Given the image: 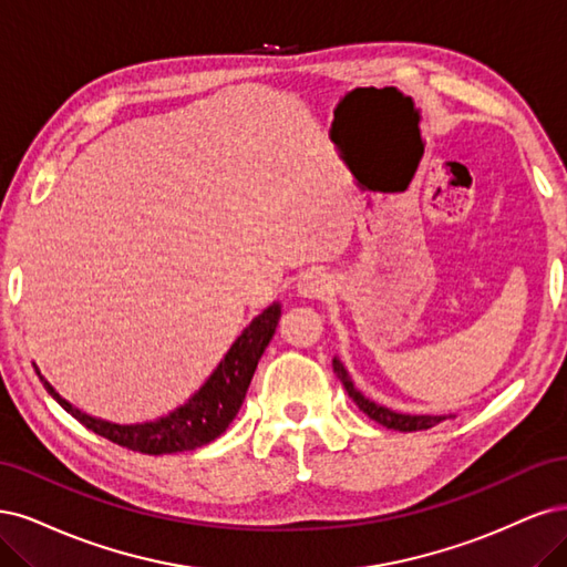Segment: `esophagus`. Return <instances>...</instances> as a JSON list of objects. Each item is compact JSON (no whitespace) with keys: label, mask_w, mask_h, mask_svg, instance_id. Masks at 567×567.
I'll return each mask as SVG.
<instances>
[{"label":"esophagus","mask_w":567,"mask_h":567,"mask_svg":"<svg viewBox=\"0 0 567 567\" xmlns=\"http://www.w3.org/2000/svg\"><path fill=\"white\" fill-rule=\"evenodd\" d=\"M297 289H299V295H303L308 299H320L327 295V289H330V276H327V272L320 268H310L299 278Z\"/></svg>","instance_id":"34e87169"}]
</instances>
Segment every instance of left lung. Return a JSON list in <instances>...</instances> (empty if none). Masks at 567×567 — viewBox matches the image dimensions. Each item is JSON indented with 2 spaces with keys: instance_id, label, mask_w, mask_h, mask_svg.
<instances>
[{
  "instance_id": "1",
  "label": "left lung",
  "mask_w": 567,
  "mask_h": 567,
  "mask_svg": "<svg viewBox=\"0 0 567 567\" xmlns=\"http://www.w3.org/2000/svg\"><path fill=\"white\" fill-rule=\"evenodd\" d=\"M332 364H334V374H337L339 381L343 383V389L349 391V398L353 400V403H355L364 414H368L370 419H374V422L381 424V426L393 429V431H426V429H431V426H435V424H441L443 419H447V416H433V414H400V412H395V410L377 405V403H372L370 398H364V395L353 386V381H351L349 372H346V368H343V364H341L337 358L332 360Z\"/></svg>"
}]
</instances>
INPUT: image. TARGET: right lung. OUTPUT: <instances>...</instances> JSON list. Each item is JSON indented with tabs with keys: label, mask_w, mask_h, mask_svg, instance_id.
<instances>
[{
	"label": "right lung",
	"mask_w": 567,
	"mask_h": 567,
	"mask_svg": "<svg viewBox=\"0 0 567 567\" xmlns=\"http://www.w3.org/2000/svg\"><path fill=\"white\" fill-rule=\"evenodd\" d=\"M280 320V303H270L266 310L245 327V332L235 339V343L218 362V368L203 383L186 405L176 408L167 416H159L155 422L143 424H113L103 419L91 416L78 408H72L65 398L56 393V389L40 374L44 389L56 403L78 419L82 426L94 431L107 441H113L126 450L143 454H172L197 450L221 435L233 419L243 408L249 381L254 370L266 351L268 341L276 334Z\"/></svg>",
	"instance_id": "obj_1"
}]
</instances>
